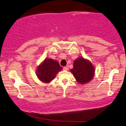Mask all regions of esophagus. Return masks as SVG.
<instances>
[{
    "instance_id": "1",
    "label": "esophagus",
    "mask_w": 126,
    "mask_h": 126,
    "mask_svg": "<svg viewBox=\"0 0 126 126\" xmlns=\"http://www.w3.org/2000/svg\"><path fill=\"white\" fill-rule=\"evenodd\" d=\"M63 70H67V69H68V68H67V67H66V66H64V67H63Z\"/></svg>"
}]
</instances>
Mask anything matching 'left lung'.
Returning <instances> with one entry per match:
<instances>
[{
    "instance_id": "8db88e82",
    "label": "left lung",
    "mask_w": 126,
    "mask_h": 126,
    "mask_svg": "<svg viewBox=\"0 0 126 126\" xmlns=\"http://www.w3.org/2000/svg\"><path fill=\"white\" fill-rule=\"evenodd\" d=\"M70 71L80 84L90 81L94 75V68L91 62L81 57L74 61L73 68Z\"/></svg>"
}]
</instances>
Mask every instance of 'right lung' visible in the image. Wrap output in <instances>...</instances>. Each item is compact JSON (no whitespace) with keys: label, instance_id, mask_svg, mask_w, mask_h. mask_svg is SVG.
<instances>
[{"label":"right lung","instance_id":"right-lung-1","mask_svg":"<svg viewBox=\"0 0 126 126\" xmlns=\"http://www.w3.org/2000/svg\"><path fill=\"white\" fill-rule=\"evenodd\" d=\"M62 70V67L57 61L52 59H46L37 67V76L43 82L49 83Z\"/></svg>","mask_w":126,"mask_h":126}]
</instances>
